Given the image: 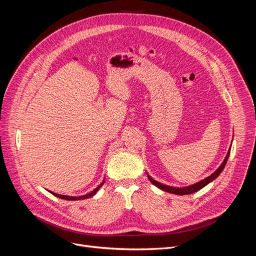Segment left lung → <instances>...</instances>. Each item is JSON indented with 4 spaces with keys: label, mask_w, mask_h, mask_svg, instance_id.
<instances>
[{
    "label": "left lung",
    "mask_w": 256,
    "mask_h": 256,
    "mask_svg": "<svg viewBox=\"0 0 256 256\" xmlns=\"http://www.w3.org/2000/svg\"><path fill=\"white\" fill-rule=\"evenodd\" d=\"M230 150L228 152V154L226 159H224V161L222 162V164L216 170V171L210 175L206 177L205 180H200L194 184L192 186H189V187H184V188H175V187H170V186H166V184H160L158 182H156L154 180H152V178L150 176H148V180L156 186V187H158L159 189L164 190V191H166V192H170V193H173V194H177V196H184V194H191V193H194L198 190H200L202 188H204L206 184H208L210 182H212L214 180H216V177H218L220 175V173L223 171L224 166H226V162H228V156H230Z\"/></svg>",
    "instance_id": "obj_1"
}]
</instances>
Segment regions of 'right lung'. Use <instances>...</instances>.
<instances>
[{"instance_id": "add662e5", "label": "right lung", "mask_w": 256, "mask_h": 256, "mask_svg": "<svg viewBox=\"0 0 256 256\" xmlns=\"http://www.w3.org/2000/svg\"><path fill=\"white\" fill-rule=\"evenodd\" d=\"M104 182H102V184H100L98 187L96 188V189H94L92 190V192H90V193H88V194H85V196H79V198H76V196H60V194H58V193H54V192H51L50 191V193H52L53 196H56V198H63V200H84V198H90V196H92L95 194V193L99 190V188L102 187V186L104 184Z\"/></svg>"}]
</instances>
